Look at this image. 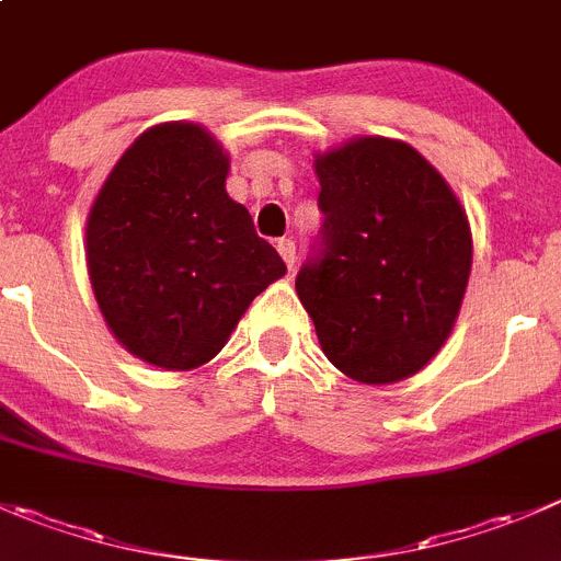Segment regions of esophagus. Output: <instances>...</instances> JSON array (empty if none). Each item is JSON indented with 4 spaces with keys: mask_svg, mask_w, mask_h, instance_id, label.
<instances>
[{
    "mask_svg": "<svg viewBox=\"0 0 561 561\" xmlns=\"http://www.w3.org/2000/svg\"><path fill=\"white\" fill-rule=\"evenodd\" d=\"M276 249H279L282 260H285L287 268H293L296 265V241H290V238H282V241H276Z\"/></svg>",
    "mask_w": 561,
    "mask_h": 561,
    "instance_id": "obj_1",
    "label": "esophagus"
}]
</instances>
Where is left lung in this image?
Instances as JSON below:
<instances>
[{"label": "left lung", "instance_id": "8db88e82", "mask_svg": "<svg viewBox=\"0 0 561 561\" xmlns=\"http://www.w3.org/2000/svg\"><path fill=\"white\" fill-rule=\"evenodd\" d=\"M314 170L323 225L296 276L298 298L336 369L394 383L453 331L471 271L469 219L405 142L364 136Z\"/></svg>", "mask_w": 561, "mask_h": 561}]
</instances>
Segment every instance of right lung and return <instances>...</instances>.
<instances>
[{
	"label": "right lung",
	"mask_w": 561,
	"mask_h": 561,
	"mask_svg": "<svg viewBox=\"0 0 561 561\" xmlns=\"http://www.w3.org/2000/svg\"><path fill=\"white\" fill-rule=\"evenodd\" d=\"M227 156L192 123L145 130L87 219L98 307L134 356L192 369L225 347L285 263L227 197Z\"/></svg>",
	"instance_id": "1"
}]
</instances>
